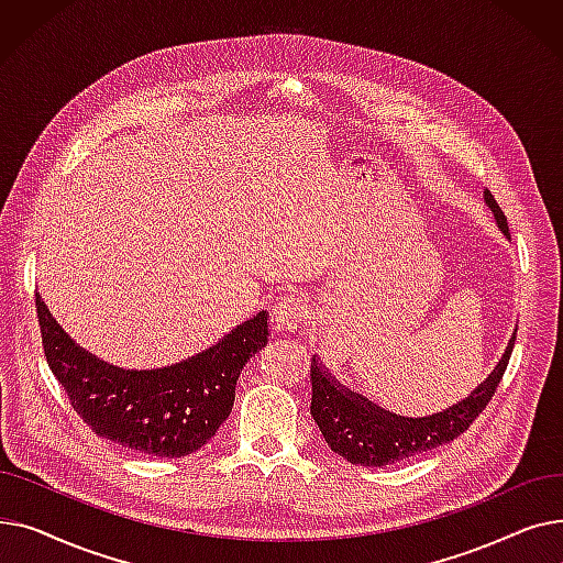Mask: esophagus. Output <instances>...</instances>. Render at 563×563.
Here are the masks:
<instances>
[{
  "mask_svg": "<svg viewBox=\"0 0 563 563\" xmlns=\"http://www.w3.org/2000/svg\"><path fill=\"white\" fill-rule=\"evenodd\" d=\"M310 319L308 306L297 297H283L274 308V321L280 331L303 329Z\"/></svg>",
  "mask_w": 563,
  "mask_h": 563,
  "instance_id": "obj_1",
  "label": "esophagus"
}]
</instances>
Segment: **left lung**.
Instances as JSON below:
<instances>
[{
	"mask_svg": "<svg viewBox=\"0 0 563 563\" xmlns=\"http://www.w3.org/2000/svg\"><path fill=\"white\" fill-rule=\"evenodd\" d=\"M484 200L490 207L499 230L509 236L507 217L499 210L497 200L488 189L484 191ZM514 344L516 333L511 335L499 363L484 383H479L459 404L427 418L395 416V412L372 404L367 397L344 388L314 356L310 367V416L314 418L321 435L327 438L329 448L353 465L383 467L420 456L448 445V442L467 431V427L479 418V412L488 406L501 376H505Z\"/></svg>",
	"mask_w": 563,
	"mask_h": 563,
	"instance_id": "obj_1",
	"label": "left lung"
}]
</instances>
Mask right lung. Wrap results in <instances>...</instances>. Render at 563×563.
<instances>
[{"mask_svg": "<svg viewBox=\"0 0 563 563\" xmlns=\"http://www.w3.org/2000/svg\"><path fill=\"white\" fill-rule=\"evenodd\" d=\"M36 310L45 358L77 416L100 438L132 452L180 459L210 440L234 404L246 363L266 344V310L217 344L162 369L113 367L58 327L41 294Z\"/></svg>", "mask_w": 563, "mask_h": 563, "instance_id": "1", "label": "right lung"}]
</instances>
